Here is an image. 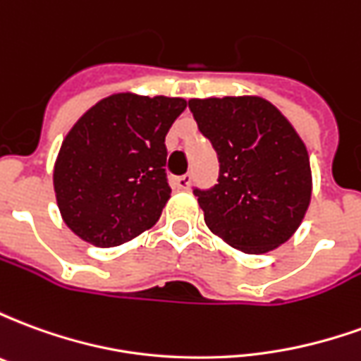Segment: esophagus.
Listing matches in <instances>:
<instances>
[{
	"label": "esophagus",
	"instance_id": "1",
	"mask_svg": "<svg viewBox=\"0 0 361 361\" xmlns=\"http://www.w3.org/2000/svg\"><path fill=\"white\" fill-rule=\"evenodd\" d=\"M189 181H191V176L189 173H185V176H178V178H173V185L178 189H189Z\"/></svg>",
	"mask_w": 361,
	"mask_h": 361
}]
</instances>
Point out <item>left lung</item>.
I'll return each mask as SVG.
<instances>
[{
	"instance_id": "left-lung-1",
	"label": "left lung",
	"mask_w": 361,
	"mask_h": 361,
	"mask_svg": "<svg viewBox=\"0 0 361 361\" xmlns=\"http://www.w3.org/2000/svg\"><path fill=\"white\" fill-rule=\"evenodd\" d=\"M201 133L219 154V183L195 189L212 234L250 255L288 242L311 201L310 154L282 111L255 94L191 98Z\"/></svg>"
}]
</instances>
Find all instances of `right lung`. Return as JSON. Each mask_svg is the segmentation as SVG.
<instances>
[{
	"label": "right lung",
	"mask_w": 361,
	"mask_h": 361,
	"mask_svg": "<svg viewBox=\"0 0 361 361\" xmlns=\"http://www.w3.org/2000/svg\"><path fill=\"white\" fill-rule=\"evenodd\" d=\"M185 98L118 92L77 119L54 164L67 228L96 247H116L157 224L170 199L166 133Z\"/></svg>",
	"instance_id": "right-lung-1"
}]
</instances>
